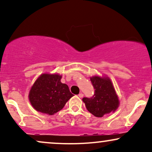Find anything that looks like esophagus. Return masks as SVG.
Masks as SVG:
<instances>
[{
	"label": "esophagus",
	"instance_id": "esophagus-1",
	"mask_svg": "<svg viewBox=\"0 0 152 152\" xmlns=\"http://www.w3.org/2000/svg\"><path fill=\"white\" fill-rule=\"evenodd\" d=\"M78 97H79V98H83V93H82V92H81V93L78 94Z\"/></svg>",
	"mask_w": 152,
	"mask_h": 152
}]
</instances>
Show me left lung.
I'll return each mask as SVG.
<instances>
[{
  "instance_id": "8db88e82",
  "label": "left lung",
  "mask_w": 152,
  "mask_h": 152,
  "mask_svg": "<svg viewBox=\"0 0 152 152\" xmlns=\"http://www.w3.org/2000/svg\"><path fill=\"white\" fill-rule=\"evenodd\" d=\"M90 79L95 90L91 98L84 97L82 99L87 110L96 117H102L116 111L119 102L110 78L94 76Z\"/></svg>"
}]
</instances>
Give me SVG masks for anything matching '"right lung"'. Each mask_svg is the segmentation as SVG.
<instances>
[{
    "mask_svg": "<svg viewBox=\"0 0 152 152\" xmlns=\"http://www.w3.org/2000/svg\"><path fill=\"white\" fill-rule=\"evenodd\" d=\"M59 74H43L31 87L28 98L36 111L53 115L64 107L73 96L69 86L61 82Z\"/></svg>",
    "mask_w": 152,
    "mask_h": 152,
    "instance_id": "1",
    "label": "right lung"
}]
</instances>
